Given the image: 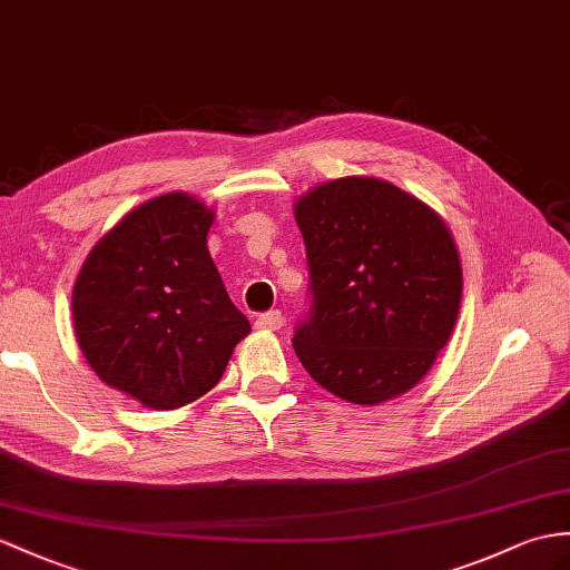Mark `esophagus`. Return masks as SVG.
<instances>
[{"label":"esophagus","mask_w":570,"mask_h":570,"mask_svg":"<svg viewBox=\"0 0 570 570\" xmlns=\"http://www.w3.org/2000/svg\"><path fill=\"white\" fill-rule=\"evenodd\" d=\"M283 322H285V316H283V312H277V309H271V312H266V314H261L258 318H256V328H261V331H277L283 326Z\"/></svg>","instance_id":"1"}]
</instances>
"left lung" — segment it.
Listing matches in <instances>:
<instances>
[{
    "label": "left lung",
    "mask_w": 570,
    "mask_h": 570,
    "mask_svg": "<svg viewBox=\"0 0 570 570\" xmlns=\"http://www.w3.org/2000/svg\"><path fill=\"white\" fill-rule=\"evenodd\" d=\"M309 268V309L293 348L353 404L409 392L445 348L460 314L462 266L428 205L380 178L316 186L295 205Z\"/></svg>",
    "instance_id": "left-lung-1"
}]
</instances>
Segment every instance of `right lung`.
<instances>
[{"mask_svg":"<svg viewBox=\"0 0 570 570\" xmlns=\"http://www.w3.org/2000/svg\"><path fill=\"white\" fill-rule=\"evenodd\" d=\"M213 217L186 193L147 200L91 248L75 283L87 363L149 409H180L210 392L252 331L205 246Z\"/></svg>","mask_w":570,"mask_h":570,"instance_id":"1","label":"right lung"}]
</instances>
